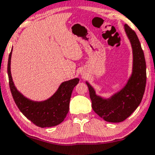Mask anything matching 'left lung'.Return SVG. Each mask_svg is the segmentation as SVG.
<instances>
[{"instance_id":"obj_1","label":"left lung","mask_w":155,"mask_h":155,"mask_svg":"<svg viewBox=\"0 0 155 155\" xmlns=\"http://www.w3.org/2000/svg\"><path fill=\"white\" fill-rule=\"evenodd\" d=\"M124 27L133 53L132 73L127 84L110 98H104L97 95L93 87L86 81L92 109L100 117L109 122H121L130 116L141 103L146 89V65L144 53L136 33L126 24Z\"/></svg>"}]
</instances>
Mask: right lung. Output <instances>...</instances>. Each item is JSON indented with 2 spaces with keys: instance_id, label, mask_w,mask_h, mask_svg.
I'll use <instances>...</instances> for the list:
<instances>
[{
  "instance_id": "obj_1",
  "label": "right lung",
  "mask_w": 155,
  "mask_h": 155,
  "mask_svg": "<svg viewBox=\"0 0 155 155\" xmlns=\"http://www.w3.org/2000/svg\"><path fill=\"white\" fill-rule=\"evenodd\" d=\"M12 53V48L9 55L7 73L12 97L21 112L34 125L40 127H53L61 123L68 112L71 93L79 82V78L62 83L55 93L47 100L32 101L24 96L14 84L10 70Z\"/></svg>"
}]
</instances>
